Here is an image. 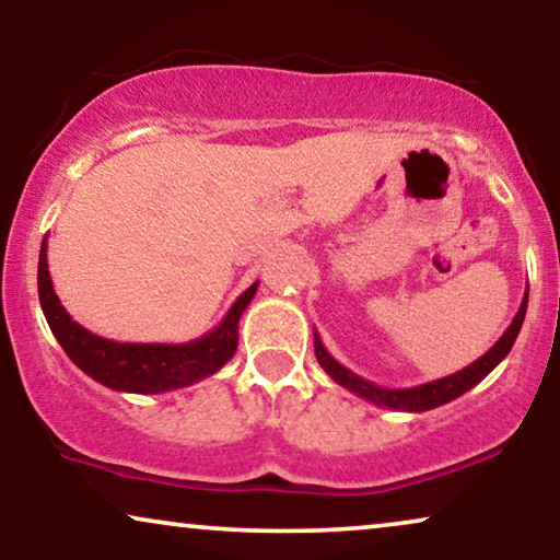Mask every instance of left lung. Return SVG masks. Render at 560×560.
Instances as JSON below:
<instances>
[{
	"mask_svg": "<svg viewBox=\"0 0 560 560\" xmlns=\"http://www.w3.org/2000/svg\"><path fill=\"white\" fill-rule=\"evenodd\" d=\"M525 311H527V290H525L523 303H520V311L515 313V318H512L510 328L500 336V341H497L494 347L487 351V354H481L477 362L464 366L462 372H454V374H448V377L425 382V385H418V387L393 389V387H380L370 380L359 377V374L347 370V366L339 364L331 354H328L324 341H320V336L316 331H313V347H316V359H318V364L326 370L328 377H331L336 385L347 387L349 393L362 397V400L377 405V408L405 410V412H425V410L439 408V405H446L451 400H456L458 395L469 393L474 385H479V382L485 380L487 374L492 372L504 357L510 354L512 343H515L520 328H523Z\"/></svg>",
	"mask_w": 560,
	"mask_h": 560,
	"instance_id": "8db88e82",
	"label": "left lung"
}]
</instances>
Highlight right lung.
<instances>
[{"mask_svg": "<svg viewBox=\"0 0 560 560\" xmlns=\"http://www.w3.org/2000/svg\"><path fill=\"white\" fill-rule=\"evenodd\" d=\"M257 285L259 282H252L226 311L221 324L201 339L186 343H119L75 324L71 313L60 305L48 272V242L45 240L40 262H37V295H40L45 320L68 359L104 387L137 395L171 393V389L196 385L219 372L234 357L236 343H240V318L255 298Z\"/></svg>", "mask_w": 560, "mask_h": 560, "instance_id": "obj_1", "label": "right lung"}]
</instances>
